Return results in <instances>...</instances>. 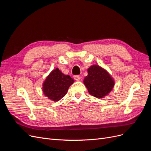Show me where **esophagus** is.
Returning <instances> with one entry per match:
<instances>
[{"label": "esophagus", "mask_w": 151, "mask_h": 151, "mask_svg": "<svg viewBox=\"0 0 151 151\" xmlns=\"http://www.w3.org/2000/svg\"><path fill=\"white\" fill-rule=\"evenodd\" d=\"M74 78L75 80L76 81H79L81 79V76L79 75H77V76H74Z\"/></svg>", "instance_id": "obj_1"}]
</instances>
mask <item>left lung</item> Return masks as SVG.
<instances>
[{"instance_id":"1","label":"left lung","mask_w":151,"mask_h":151,"mask_svg":"<svg viewBox=\"0 0 151 151\" xmlns=\"http://www.w3.org/2000/svg\"><path fill=\"white\" fill-rule=\"evenodd\" d=\"M88 74L84 77V84L90 94L98 98H103L111 92L115 81L109 73L97 65L91 66Z\"/></svg>"}]
</instances>
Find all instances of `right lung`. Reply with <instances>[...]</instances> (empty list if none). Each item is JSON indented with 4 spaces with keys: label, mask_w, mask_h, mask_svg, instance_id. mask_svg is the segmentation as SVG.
Masks as SVG:
<instances>
[{
    "label": "right lung",
    "mask_w": 151,
    "mask_h": 151,
    "mask_svg": "<svg viewBox=\"0 0 151 151\" xmlns=\"http://www.w3.org/2000/svg\"><path fill=\"white\" fill-rule=\"evenodd\" d=\"M70 76L65 75L58 69L52 70L44 81L43 91L48 99L58 101L65 96L68 89L74 83Z\"/></svg>",
    "instance_id": "right-lung-1"
}]
</instances>
